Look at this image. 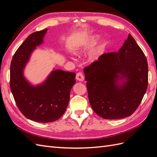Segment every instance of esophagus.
Segmentation results:
<instances>
[{"mask_svg": "<svg viewBox=\"0 0 157 157\" xmlns=\"http://www.w3.org/2000/svg\"><path fill=\"white\" fill-rule=\"evenodd\" d=\"M76 79H77V80H79V81H83V80H84V75L82 73H78L77 74V75H76Z\"/></svg>", "mask_w": 157, "mask_h": 157, "instance_id": "esophagus-1", "label": "esophagus"}]
</instances>
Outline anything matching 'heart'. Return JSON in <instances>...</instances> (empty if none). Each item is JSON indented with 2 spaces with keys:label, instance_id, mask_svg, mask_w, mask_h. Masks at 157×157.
Returning <instances> with one entry per match:
<instances>
[{
  "label": "heart",
  "instance_id": "obj_1",
  "mask_svg": "<svg viewBox=\"0 0 157 157\" xmlns=\"http://www.w3.org/2000/svg\"><path fill=\"white\" fill-rule=\"evenodd\" d=\"M99 39H100V36L98 35L93 36L86 46H82L78 47V48H76L75 50V54L77 56H80V55L83 54L84 52L86 51L88 48H90V47H92V46H94L95 44H96V43L98 42ZM107 44H108V42L107 41L103 42V43L102 44V48H105V47L107 46Z\"/></svg>",
  "mask_w": 157,
  "mask_h": 157
}]
</instances>
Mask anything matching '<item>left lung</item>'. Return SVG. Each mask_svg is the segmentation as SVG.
Masks as SVG:
<instances>
[{
    "label": "left lung",
    "instance_id": "left-lung-1",
    "mask_svg": "<svg viewBox=\"0 0 157 157\" xmlns=\"http://www.w3.org/2000/svg\"><path fill=\"white\" fill-rule=\"evenodd\" d=\"M84 73L90 105L105 119L130 117L148 85L146 57L130 34L118 52L103 54Z\"/></svg>",
    "mask_w": 157,
    "mask_h": 157
}]
</instances>
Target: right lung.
Returning <instances> with one entry per match:
<instances>
[{
  "label": "right lung",
  "instance_id": "obj_1",
  "mask_svg": "<svg viewBox=\"0 0 157 157\" xmlns=\"http://www.w3.org/2000/svg\"><path fill=\"white\" fill-rule=\"evenodd\" d=\"M47 29L32 33L14 54L10 65V89L21 113L38 122H51L63 115L70 98L76 74L53 70L40 84L34 86L23 75L27 63L36 47L43 43Z\"/></svg>",
  "mask_w": 157,
  "mask_h": 157
}]
</instances>
